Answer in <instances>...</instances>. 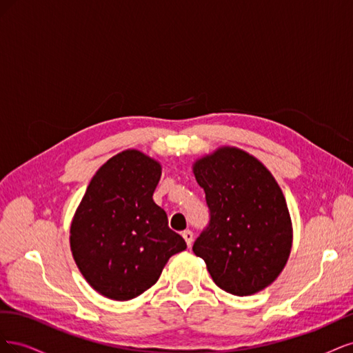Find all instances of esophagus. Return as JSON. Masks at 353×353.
<instances>
[{"label":"esophagus","mask_w":353,"mask_h":353,"mask_svg":"<svg viewBox=\"0 0 353 353\" xmlns=\"http://www.w3.org/2000/svg\"><path fill=\"white\" fill-rule=\"evenodd\" d=\"M183 237H184V240H185L187 245H188V248H190V245L193 244V239H194L193 232H191L190 230H185V231H183Z\"/></svg>","instance_id":"obj_1"}]
</instances>
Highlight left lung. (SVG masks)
<instances>
[{"label":"left lung","mask_w":353,"mask_h":353,"mask_svg":"<svg viewBox=\"0 0 353 353\" xmlns=\"http://www.w3.org/2000/svg\"><path fill=\"white\" fill-rule=\"evenodd\" d=\"M209 222L193 244L212 280L231 294L270 285L292 249V221L281 188L258 159L221 148L194 165Z\"/></svg>","instance_id":"obj_1"}]
</instances>
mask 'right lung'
<instances>
[{"instance_id": "obj_1", "label": "right lung", "mask_w": 353, "mask_h": 353, "mask_svg": "<svg viewBox=\"0 0 353 353\" xmlns=\"http://www.w3.org/2000/svg\"><path fill=\"white\" fill-rule=\"evenodd\" d=\"M160 175L156 160L137 150L122 152L92 176L74 213V262L94 290L113 301L144 293L170 256L187 249L153 201Z\"/></svg>"}]
</instances>
